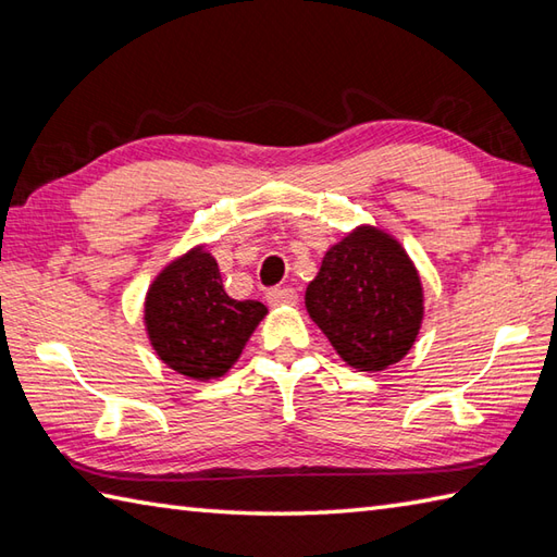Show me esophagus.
<instances>
[{"mask_svg": "<svg viewBox=\"0 0 557 557\" xmlns=\"http://www.w3.org/2000/svg\"><path fill=\"white\" fill-rule=\"evenodd\" d=\"M267 300L269 305H295L298 302V293H295L293 288L283 286V288H271L267 293Z\"/></svg>", "mask_w": 557, "mask_h": 557, "instance_id": "obj_1", "label": "esophagus"}]
</instances>
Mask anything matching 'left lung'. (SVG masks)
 <instances>
[{"label": "left lung", "mask_w": 557, "mask_h": 557, "mask_svg": "<svg viewBox=\"0 0 557 557\" xmlns=\"http://www.w3.org/2000/svg\"><path fill=\"white\" fill-rule=\"evenodd\" d=\"M305 307L343 362L383 372L410 352L422 329V278L386 231L357 226L326 250Z\"/></svg>", "instance_id": "left-lung-1"}]
</instances>
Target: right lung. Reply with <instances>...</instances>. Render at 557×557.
Instances as JSON below:
<instances>
[{"label":"right lung","mask_w":557,"mask_h":557,"mask_svg":"<svg viewBox=\"0 0 557 557\" xmlns=\"http://www.w3.org/2000/svg\"><path fill=\"white\" fill-rule=\"evenodd\" d=\"M264 317L262 302L233 300L224 290L205 245L159 271L145 298V331L159 360L195 381L224 376Z\"/></svg>","instance_id":"1"}]
</instances>
